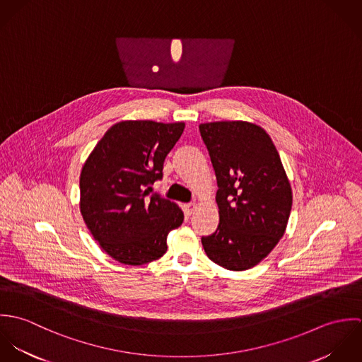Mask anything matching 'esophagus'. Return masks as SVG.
Listing matches in <instances>:
<instances>
[{
  "instance_id": "34e87169",
  "label": "esophagus",
  "mask_w": 362,
  "mask_h": 362,
  "mask_svg": "<svg viewBox=\"0 0 362 362\" xmlns=\"http://www.w3.org/2000/svg\"><path fill=\"white\" fill-rule=\"evenodd\" d=\"M197 209H198L197 204H188V205H185V210H187V213H188L189 216H191Z\"/></svg>"
}]
</instances>
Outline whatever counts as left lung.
<instances>
[{
	"label": "left lung",
	"mask_w": 362,
	"mask_h": 362,
	"mask_svg": "<svg viewBox=\"0 0 362 362\" xmlns=\"http://www.w3.org/2000/svg\"><path fill=\"white\" fill-rule=\"evenodd\" d=\"M217 178L220 223L202 237L207 257L228 270H247L284 235L293 192L279 152L266 131L248 121L199 125Z\"/></svg>",
	"instance_id": "obj_1"
}]
</instances>
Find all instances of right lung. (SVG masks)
I'll return each instance as SVG.
<instances>
[{
	"instance_id": "1",
	"label": "right lung",
	"mask_w": 362,
	"mask_h": 362,
	"mask_svg": "<svg viewBox=\"0 0 362 362\" xmlns=\"http://www.w3.org/2000/svg\"><path fill=\"white\" fill-rule=\"evenodd\" d=\"M184 128V122H117L82 167V217L104 252L119 263L139 266L161 258L168 233L184 221L177 204L149 195Z\"/></svg>"
}]
</instances>
